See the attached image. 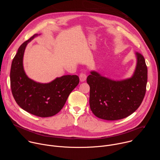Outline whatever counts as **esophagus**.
<instances>
[{"label":"esophagus","mask_w":160,"mask_h":160,"mask_svg":"<svg viewBox=\"0 0 160 160\" xmlns=\"http://www.w3.org/2000/svg\"><path fill=\"white\" fill-rule=\"evenodd\" d=\"M79 78H80V80L82 82H84L87 79V75L85 73H81L79 75Z\"/></svg>","instance_id":"1"}]
</instances>
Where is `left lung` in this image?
Here are the masks:
<instances>
[{"label": "left lung", "instance_id": "1", "mask_svg": "<svg viewBox=\"0 0 160 160\" xmlns=\"http://www.w3.org/2000/svg\"><path fill=\"white\" fill-rule=\"evenodd\" d=\"M137 64L130 78L113 80L91 71L87 82L90 86L89 104L97 117L106 120L125 118L141 104L148 81V68L143 56L136 52Z\"/></svg>", "mask_w": 160, "mask_h": 160}]
</instances>
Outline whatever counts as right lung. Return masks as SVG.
Here are the masks:
<instances>
[{
  "label": "right lung",
  "instance_id": "right-lung-1",
  "mask_svg": "<svg viewBox=\"0 0 160 160\" xmlns=\"http://www.w3.org/2000/svg\"><path fill=\"white\" fill-rule=\"evenodd\" d=\"M40 35V34H39ZM35 34L19 48L11 64V87L17 104L25 111L39 117H49L59 112L68 96L79 83L77 75H63L47 83L28 78L23 68V56L27 44Z\"/></svg>",
  "mask_w": 160,
  "mask_h": 160
}]
</instances>
